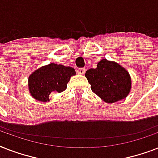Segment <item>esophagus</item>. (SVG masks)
<instances>
[{"mask_svg":"<svg viewBox=\"0 0 158 158\" xmlns=\"http://www.w3.org/2000/svg\"><path fill=\"white\" fill-rule=\"evenodd\" d=\"M86 71V69L85 68H79V69H77V73L79 74H84Z\"/></svg>","mask_w":158,"mask_h":158,"instance_id":"esophagus-1","label":"esophagus"}]
</instances>
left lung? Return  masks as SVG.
<instances>
[{
  "mask_svg": "<svg viewBox=\"0 0 158 158\" xmlns=\"http://www.w3.org/2000/svg\"><path fill=\"white\" fill-rule=\"evenodd\" d=\"M92 91L107 103L125 98L130 91L131 79L127 70L114 61L103 59L96 69L85 73Z\"/></svg>",
  "mask_w": 158,
  "mask_h": 158,
  "instance_id": "1",
  "label": "left lung"
}]
</instances>
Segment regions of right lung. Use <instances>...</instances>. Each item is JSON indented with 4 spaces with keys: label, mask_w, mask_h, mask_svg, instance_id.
I'll use <instances>...</instances> for the list:
<instances>
[{
    "label": "right lung",
    "mask_w": 158,
    "mask_h": 158,
    "mask_svg": "<svg viewBox=\"0 0 158 158\" xmlns=\"http://www.w3.org/2000/svg\"><path fill=\"white\" fill-rule=\"evenodd\" d=\"M74 74V68L61 64L51 63L41 67L28 78L31 95L38 101H49L52 93H61L66 89L70 77Z\"/></svg>",
    "instance_id": "add662e5"
}]
</instances>
